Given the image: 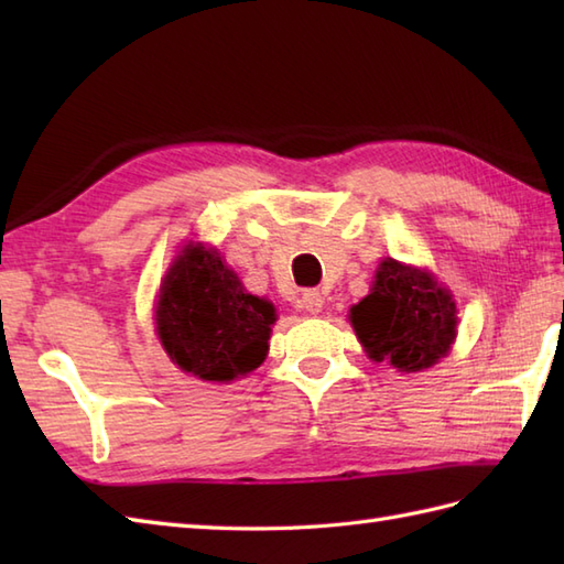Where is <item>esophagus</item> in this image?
<instances>
[{
    "label": "esophagus",
    "mask_w": 564,
    "mask_h": 564,
    "mask_svg": "<svg viewBox=\"0 0 564 564\" xmlns=\"http://www.w3.org/2000/svg\"><path fill=\"white\" fill-rule=\"evenodd\" d=\"M322 305H325V297H322V293H319V291H315V289H307V291L303 293V307L307 310V313L317 315L319 310H322Z\"/></svg>",
    "instance_id": "34e87169"
}]
</instances>
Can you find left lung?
<instances>
[{
  "label": "left lung",
  "mask_w": 564,
  "mask_h": 564,
  "mask_svg": "<svg viewBox=\"0 0 564 564\" xmlns=\"http://www.w3.org/2000/svg\"><path fill=\"white\" fill-rule=\"evenodd\" d=\"M455 322L453 297L434 275L394 259L380 263L370 295L351 307L366 354L406 373L434 366L451 349Z\"/></svg>",
  "instance_id": "obj_1"
}]
</instances>
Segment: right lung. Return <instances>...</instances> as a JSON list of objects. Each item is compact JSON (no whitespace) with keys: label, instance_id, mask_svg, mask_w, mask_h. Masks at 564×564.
<instances>
[{"label":"right lung","instance_id":"add662e5","mask_svg":"<svg viewBox=\"0 0 564 564\" xmlns=\"http://www.w3.org/2000/svg\"><path fill=\"white\" fill-rule=\"evenodd\" d=\"M273 322V305L249 295L215 249L186 247L162 283V346L178 368L200 380L227 382L259 368Z\"/></svg>","mask_w":564,"mask_h":564}]
</instances>
